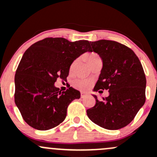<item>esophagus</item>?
Wrapping results in <instances>:
<instances>
[{"label": "esophagus", "instance_id": "1", "mask_svg": "<svg viewBox=\"0 0 157 157\" xmlns=\"http://www.w3.org/2000/svg\"><path fill=\"white\" fill-rule=\"evenodd\" d=\"M87 94H86V93H83V92H81V93H80V97H81V98H86V97L87 96Z\"/></svg>", "mask_w": 157, "mask_h": 157}]
</instances>
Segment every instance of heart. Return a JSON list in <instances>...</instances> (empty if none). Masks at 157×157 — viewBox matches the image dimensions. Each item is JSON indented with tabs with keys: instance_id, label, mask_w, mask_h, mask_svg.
I'll list each match as a JSON object with an SVG mask.
<instances>
[{
	"instance_id": "obj_1",
	"label": "heart",
	"mask_w": 157,
	"mask_h": 157,
	"mask_svg": "<svg viewBox=\"0 0 157 157\" xmlns=\"http://www.w3.org/2000/svg\"><path fill=\"white\" fill-rule=\"evenodd\" d=\"M98 58H99V56H98L96 53H95V52H92V53L89 54V55L86 56L87 61H88L89 64H90L92 61L95 60V59H98ZM75 63H76V61H74L73 63L71 64V67H70L71 71L73 69L74 65H75ZM92 80H90V79L80 78V79H77V80H76L74 82V86H75L77 89H78V90H81V91H86V90H88L92 86Z\"/></svg>"
}]
</instances>
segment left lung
<instances>
[{
    "mask_svg": "<svg viewBox=\"0 0 157 157\" xmlns=\"http://www.w3.org/2000/svg\"><path fill=\"white\" fill-rule=\"evenodd\" d=\"M91 51L95 52L103 62L94 91L108 90L109 95L98 101L86 110L87 116L98 126L117 130L129 124L146 96V77L141 62L126 46L108 40L90 42Z\"/></svg>",
    "mask_w": 157,
    "mask_h": 157,
    "instance_id": "obj_1",
    "label": "left lung"
}]
</instances>
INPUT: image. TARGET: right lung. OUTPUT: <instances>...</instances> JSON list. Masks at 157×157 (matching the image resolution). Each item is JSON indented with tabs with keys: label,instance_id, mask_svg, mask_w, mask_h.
<instances>
[{
	"label": "right lung",
	"instance_id": "add662e5",
	"mask_svg": "<svg viewBox=\"0 0 157 157\" xmlns=\"http://www.w3.org/2000/svg\"><path fill=\"white\" fill-rule=\"evenodd\" d=\"M87 51H91L88 40L47 37L25 52L15 74L14 99L26 123L48 130L65 120L67 106L80 92L72 87L62 92L54 83L58 78L67 80L74 59Z\"/></svg>",
	"mask_w": 157,
	"mask_h": 157
}]
</instances>
